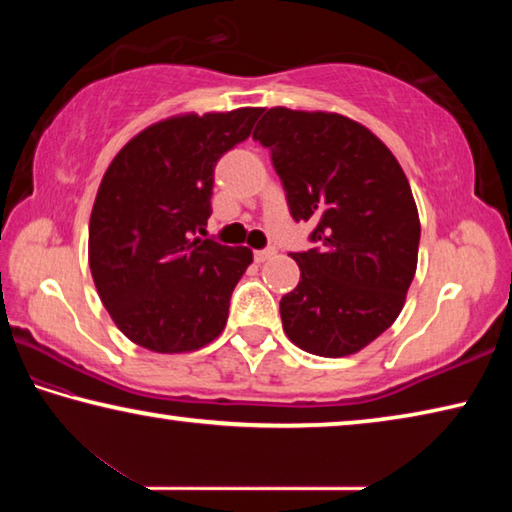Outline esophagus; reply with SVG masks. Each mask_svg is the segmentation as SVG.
<instances>
[{
  "instance_id": "34e87169",
  "label": "esophagus",
  "mask_w": 512,
  "mask_h": 512,
  "mask_svg": "<svg viewBox=\"0 0 512 512\" xmlns=\"http://www.w3.org/2000/svg\"><path fill=\"white\" fill-rule=\"evenodd\" d=\"M275 253H277L275 248L257 250V253H255V262H257V264H264V262H268V259H273V257H275Z\"/></svg>"
}]
</instances>
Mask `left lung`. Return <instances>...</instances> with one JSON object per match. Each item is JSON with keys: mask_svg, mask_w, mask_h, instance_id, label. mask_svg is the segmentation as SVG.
Returning a JSON list of instances; mask_svg holds the SVG:
<instances>
[{"mask_svg": "<svg viewBox=\"0 0 512 512\" xmlns=\"http://www.w3.org/2000/svg\"><path fill=\"white\" fill-rule=\"evenodd\" d=\"M253 140L271 151L293 219L316 223V248L291 255L300 282L280 300L284 332L318 357L363 350L400 316L418 266V207L400 162L336 112L271 108Z\"/></svg>", "mask_w": 512, "mask_h": 512, "instance_id": "1", "label": "left lung"}]
</instances>
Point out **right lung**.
<instances>
[{
	"label": "right lung",
	"mask_w": 512,
	"mask_h": 512,
	"mask_svg": "<svg viewBox=\"0 0 512 512\" xmlns=\"http://www.w3.org/2000/svg\"><path fill=\"white\" fill-rule=\"evenodd\" d=\"M259 115L237 108L162 119L103 173L90 216L92 280L115 325L146 350L194 352L223 332L253 250L196 232L212 214L216 162Z\"/></svg>",
	"instance_id": "obj_1"
}]
</instances>
